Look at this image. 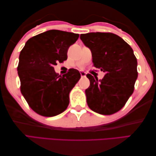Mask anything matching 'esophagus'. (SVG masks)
<instances>
[{
	"mask_svg": "<svg viewBox=\"0 0 156 156\" xmlns=\"http://www.w3.org/2000/svg\"><path fill=\"white\" fill-rule=\"evenodd\" d=\"M80 75L82 77H85L86 76V73L84 72V71H80Z\"/></svg>",
	"mask_w": 156,
	"mask_h": 156,
	"instance_id": "obj_1",
	"label": "esophagus"
}]
</instances>
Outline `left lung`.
<instances>
[{
	"label": "left lung",
	"mask_w": 156,
	"mask_h": 156,
	"mask_svg": "<svg viewBox=\"0 0 156 156\" xmlns=\"http://www.w3.org/2000/svg\"><path fill=\"white\" fill-rule=\"evenodd\" d=\"M80 39L90 49L94 67L105 73L99 80L87 75L90 80V87L85 90L88 107L101 115L115 113L133 94L137 78V62L133 49L111 33L81 34Z\"/></svg>",
	"instance_id": "8db88e82"
}]
</instances>
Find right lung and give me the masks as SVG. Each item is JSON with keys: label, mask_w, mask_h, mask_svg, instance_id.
I'll return each instance as SVG.
<instances>
[{"label": "right lung", "mask_w": 156, "mask_h": 156, "mask_svg": "<svg viewBox=\"0 0 156 156\" xmlns=\"http://www.w3.org/2000/svg\"><path fill=\"white\" fill-rule=\"evenodd\" d=\"M79 35L49 30L30 38L20 53L17 68L21 92L29 107L39 115L54 117L69 105V94L80 78L76 69L58 76L54 66L68 58L71 45Z\"/></svg>", "instance_id": "add662e5"}]
</instances>
